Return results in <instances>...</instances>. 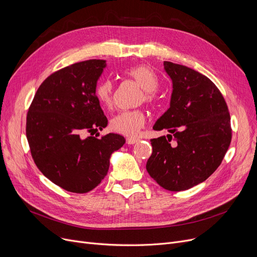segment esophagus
I'll list each match as a JSON object with an SVG mask.
<instances>
[{
	"label": "esophagus",
	"mask_w": 257,
	"mask_h": 257,
	"mask_svg": "<svg viewBox=\"0 0 257 257\" xmlns=\"http://www.w3.org/2000/svg\"><path fill=\"white\" fill-rule=\"evenodd\" d=\"M138 142H139V139H137V138H128V139H126V143L128 145H133V144H136Z\"/></svg>",
	"instance_id": "1"
}]
</instances>
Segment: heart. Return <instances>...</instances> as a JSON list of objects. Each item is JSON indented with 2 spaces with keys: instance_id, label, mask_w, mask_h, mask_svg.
<instances>
[{
  "instance_id": "heart-1",
  "label": "heart",
  "mask_w": 257,
  "mask_h": 257,
  "mask_svg": "<svg viewBox=\"0 0 257 257\" xmlns=\"http://www.w3.org/2000/svg\"><path fill=\"white\" fill-rule=\"evenodd\" d=\"M125 74L132 78L144 89V100L150 103L155 98L154 90L158 86V79L155 73L146 65H137L125 70ZM97 100L105 107H110L113 98V83L105 79L94 88ZM146 115L143 110H124L115 114L110 119V129L126 137H134L145 125Z\"/></svg>"
}]
</instances>
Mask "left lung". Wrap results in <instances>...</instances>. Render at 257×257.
I'll return each mask as SVG.
<instances>
[{
	"mask_svg": "<svg viewBox=\"0 0 257 257\" xmlns=\"http://www.w3.org/2000/svg\"><path fill=\"white\" fill-rule=\"evenodd\" d=\"M164 65L173 91L170 108L153 129L170 134L151 140L146 169L161 187L180 192L205 181L221 165L231 142L230 114L206 76L170 61Z\"/></svg>",
	"mask_w": 257,
	"mask_h": 257,
	"instance_id": "obj_1",
	"label": "left lung"
}]
</instances>
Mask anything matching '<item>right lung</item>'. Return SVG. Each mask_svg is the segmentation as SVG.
Listing matches in <instances>:
<instances>
[{
	"label": "right lung",
	"mask_w": 257,
	"mask_h": 257,
	"mask_svg": "<svg viewBox=\"0 0 257 257\" xmlns=\"http://www.w3.org/2000/svg\"><path fill=\"white\" fill-rule=\"evenodd\" d=\"M105 60L73 63L38 87L27 113L26 136L38 170L63 190L84 194L107 175L110 155L125 144L119 134L83 138L107 126L94 94Z\"/></svg>",
	"instance_id": "obj_1"
}]
</instances>
